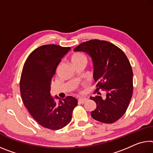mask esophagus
I'll list each match as a JSON object with an SVG mask.
<instances>
[{"instance_id": "1", "label": "esophagus", "mask_w": 153, "mask_h": 153, "mask_svg": "<svg viewBox=\"0 0 153 153\" xmlns=\"http://www.w3.org/2000/svg\"><path fill=\"white\" fill-rule=\"evenodd\" d=\"M87 100H88V98H86V97H82V98L79 99L78 102L80 103H84L85 102V101H86Z\"/></svg>"}]
</instances>
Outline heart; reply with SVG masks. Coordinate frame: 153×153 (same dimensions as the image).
Segmentation results:
<instances>
[{"instance_id":"obj_1","label":"heart","mask_w":153,"mask_h":153,"mask_svg":"<svg viewBox=\"0 0 153 153\" xmlns=\"http://www.w3.org/2000/svg\"><path fill=\"white\" fill-rule=\"evenodd\" d=\"M71 62L73 64L77 63V62H86V59L83 54H80V53H77L73 56L71 58Z\"/></svg>"}]
</instances>
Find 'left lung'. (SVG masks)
Listing matches in <instances>:
<instances>
[{"label":"left lung","mask_w":153,"mask_h":153,"mask_svg":"<svg viewBox=\"0 0 153 153\" xmlns=\"http://www.w3.org/2000/svg\"><path fill=\"white\" fill-rule=\"evenodd\" d=\"M74 51L90 56L97 91L101 88L106 93L105 99L90 97L97 105L91 116L101 123H114L124 114L132 97L133 71L127 57L117 46L98 39L82 43Z\"/></svg>","instance_id":"1"}]
</instances>
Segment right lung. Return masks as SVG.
Returning a JSON list of instances; mask_svg holds the SVG:
<instances>
[{"label":"right lung","instance_id":"1","mask_svg":"<svg viewBox=\"0 0 153 153\" xmlns=\"http://www.w3.org/2000/svg\"><path fill=\"white\" fill-rule=\"evenodd\" d=\"M70 50L56 45L41 46L29 55L24 65L20 84L23 103L35 120L47 129L58 130L69 124L77 104L74 97L62 99L50 93L56 69Z\"/></svg>","mask_w":153,"mask_h":153}]
</instances>
